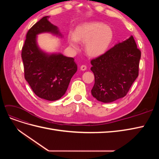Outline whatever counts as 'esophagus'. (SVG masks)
Segmentation results:
<instances>
[{
    "instance_id": "34e87169",
    "label": "esophagus",
    "mask_w": 159,
    "mask_h": 159,
    "mask_svg": "<svg viewBox=\"0 0 159 159\" xmlns=\"http://www.w3.org/2000/svg\"><path fill=\"white\" fill-rule=\"evenodd\" d=\"M80 69H81V70L85 71V70H87V66H86L85 65H82V66H81V67H80Z\"/></svg>"
}]
</instances>
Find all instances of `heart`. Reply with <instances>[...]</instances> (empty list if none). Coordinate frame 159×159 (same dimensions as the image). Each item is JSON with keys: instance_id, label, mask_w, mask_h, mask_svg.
<instances>
[{"instance_id": "b5f03b06", "label": "heart", "mask_w": 159, "mask_h": 159, "mask_svg": "<svg viewBox=\"0 0 159 159\" xmlns=\"http://www.w3.org/2000/svg\"><path fill=\"white\" fill-rule=\"evenodd\" d=\"M113 38L111 28L103 23L93 22L83 24L76 28L75 33L70 32L68 40L75 50L79 48V42L85 43V50L91 56H99L105 52Z\"/></svg>"}]
</instances>
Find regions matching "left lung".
<instances>
[{
  "mask_svg": "<svg viewBox=\"0 0 159 159\" xmlns=\"http://www.w3.org/2000/svg\"><path fill=\"white\" fill-rule=\"evenodd\" d=\"M141 52L133 36L91 60L95 76L91 94L97 100L110 103L125 96L139 75Z\"/></svg>",
  "mask_w": 159,
  "mask_h": 159,
  "instance_id": "8db88e82",
  "label": "left lung"
}]
</instances>
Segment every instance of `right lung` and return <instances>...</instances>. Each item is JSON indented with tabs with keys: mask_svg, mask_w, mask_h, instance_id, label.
Instances as JSON below:
<instances>
[{
	"mask_svg": "<svg viewBox=\"0 0 159 159\" xmlns=\"http://www.w3.org/2000/svg\"><path fill=\"white\" fill-rule=\"evenodd\" d=\"M49 18L43 17L28 31L21 56L25 78L34 93L42 99L56 101L65 94L78 67L73 57L61 54H48L38 48V34L51 32L61 36Z\"/></svg>",
	"mask_w": 159,
	"mask_h": 159,
	"instance_id": "obj_1",
	"label": "right lung"
}]
</instances>
